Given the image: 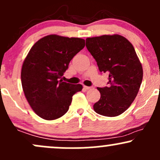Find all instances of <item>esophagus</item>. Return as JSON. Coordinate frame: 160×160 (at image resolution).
<instances>
[{"instance_id": "34e87169", "label": "esophagus", "mask_w": 160, "mask_h": 160, "mask_svg": "<svg viewBox=\"0 0 160 160\" xmlns=\"http://www.w3.org/2000/svg\"><path fill=\"white\" fill-rule=\"evenodd\" d=\"M83 88H84L85 90H90V89H91L92 87H87V86H84V87H83Z\"/></svg>"}]
</instances>
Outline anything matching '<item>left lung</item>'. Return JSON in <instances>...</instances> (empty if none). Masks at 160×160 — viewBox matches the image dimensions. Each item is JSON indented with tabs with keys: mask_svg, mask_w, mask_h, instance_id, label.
I'll use <instances>...</instances> for the list:
<instances>
[{
	"mask_svg": "<svg viewBox=\"0 0 160 160\" xmlns=\"http://www.w3.org/2000/svg\"><path fill=\"white\" fill-rule=\"evenodd\" d=\"M86 47L100 72L109 73L108 87H98L100 99L93 105L97 113L117 117L130 107L142 80V67L132 43L119 34L86 39Z\"/></svg>",
	"mask_w": 160,
	"mask_h": 160,
	"instance_id": "obj_1",
	"label": "left lung"
}]
</instances>
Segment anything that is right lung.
I'll return each mask as SVG.
<instances>
[{
    "instance_id": "add662e5",
    "label": "right lung",
    "mask_w": 160,
    "mask_h": 160,
    "mask_svg": "<svg viewBox=\"0 0 160 160\" xmlns=\"http://www.w3.org/2000/svg\"><path fill=\"white\" fill-rule=\"evenodd\" d=\"M85 46V40L50 34L33 44L23 63L21 83L28 103L47 120L60 118L68 111L72 97L81 84L63 82L70 60Z\"/></svg>"
}]
</instances>
